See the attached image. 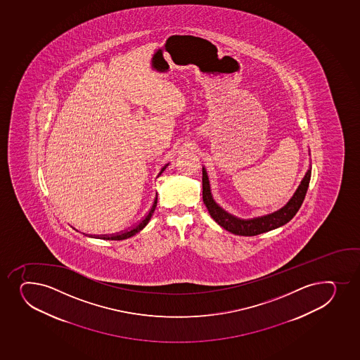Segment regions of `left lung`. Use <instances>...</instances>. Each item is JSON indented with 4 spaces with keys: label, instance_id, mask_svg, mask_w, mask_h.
<instances>
[{
    "label": "left lung",
    "instance_id": "obj_1",
    "mask_svg": "<svg viewBox=\"0 0 360 360\" xmlns=\"http://www.w3.org/2000/svg\"><path fill=\"white\" fill-rule=\"evenodd\" d=\"M310 176H311V164L307 170L304 177L302 178L300 186L291 196L290 200L286 202V205L282 208L276 210L274 213L266 214L263 217H253V219H239L227 213L221 208L217 202L214 201L210 183H209L208 174L205 167H202V186H203V202L208 209L210 217H213L217 224H220L222 229L236 236H253L262 234V233L270 232L272 229L282 227L288 224L292 217L296 215L298 209L301 208L303 200L306 198L307 190L309 186Z\"/></svg>",
    "mask_w": 360,
    "mask_h": 360
}]
</instances>
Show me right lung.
Wrapping results in <instances>:
<instances>
[{
  "instance_id": "right-lung-1",
  "label": "right lung",
  "mask_w": 360,
  "mask_h": 360,
  "mask_svg": "<svg viewBox=\"0 0 360 360\" xmlns=\"http://www.w3.org/2000/svg\"><path fill=\"white\" fill-rule=\"evenodd\" d=\"M167 167H169V164H165L162 167V170H160V172H159L158 176H160ZM157 202H158V195H155V202H153V205H152L148 214H147L146 217H143V221H140L139 224H136L134 229H129V231H126L124 233H119V234H115V236H98V238L103 240H124L131 238V236H136V233H139L141 229H145L146 224L151 220L152 215L155 213V207H157Z\"/></svg>"
}]
</instances>
